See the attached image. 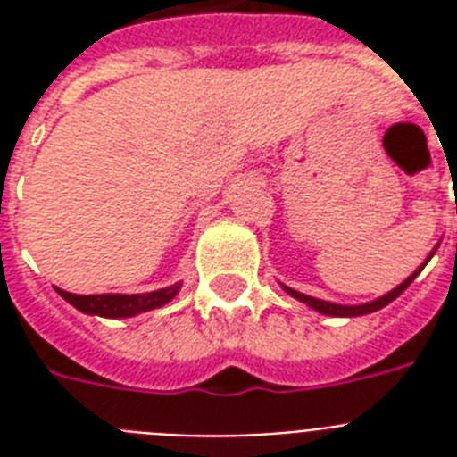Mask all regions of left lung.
Returning a JSON list of instances; mask_svg holds the SVG:
<instances>
[{"mask_svg": "<svg viewBox=\"0 0 457 457\" xmlns=\"http://www.w3.org/2000/svg\"><path fill=\"white\" fill-rule=\"evenodd\" d=\"M436 249H439V244L434 246L432 253H429V256L425 258V263L420 265L418 270L412 272L411 278H405L403 282H401V285H398V287H394L391 292H386V294H384V296H379V299H375V301H368V303H358V305L332 303V301H322V299H315V296H308V294L296 292V289H292V287H287V285H282V289H285V292L289 294V296H294V299H296V301H301V303H305V305H308V308H312V311L322 312V315H332V318H358V315H368V312L382 311L384 305H389L391 301L398 299V296H401V294H403L405 289L411 287L412 279L418 278L420 272H422V268H425V265L429 263V258H432L434 253H436Z\"/></svg>", "mask_w": 457, "mask_h": 457, "instance_id": "1", "label": "left lung"}]
</instances>
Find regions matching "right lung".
<instances>
[{"mask_svg": "<svg viewBox=\"0 0 457 457\" xmlns=\"http://www.w3.org/2000/svg\"><path fill=\"white\" fill-rule=\"evenodd\" d=\"M179 289H182V282L146 294H89V296H82V294L63 292L56 287L59 296H63L73 308L85 315H99V318H135L139 312L170 303L179 294Z\"/></svg>", "mask_w": 457, "mask_h": 457, "instance_id": "obj_1", "label": "right lung"}]
</instances>
